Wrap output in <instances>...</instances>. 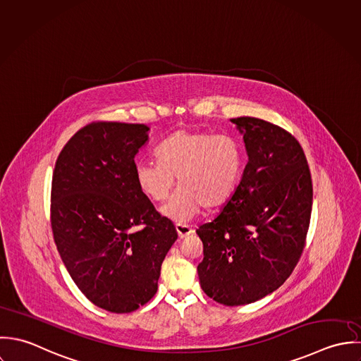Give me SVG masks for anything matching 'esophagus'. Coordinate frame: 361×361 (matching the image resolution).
<instances>
[{"instance_id":"esophagus-1","label":"esophagus","mask_w":361,"mask_h":361,"mask_svg":"<svg viewBox=\"0 0 361 361\" xmlns=\"http://www.w3.org/2000/svg\"><path fill=\"white\" fill-rule=\"evenodd\" d=\"M176 230H177V233H178V237H180V238L188 237L190 234H192V233H194V230H192L190 226H187V224H176Z\"/></svg>"}]
</instances>
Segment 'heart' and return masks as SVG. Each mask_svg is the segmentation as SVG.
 Instances as JSON below:
<instances>
[{
  "instance_id": "heart-1",
  "label": "heart",
  "mask_w": 361,
  "mask_h": 361,
  "mask_svg": "<svg viewBox=\"0 0 361 361\" xmlns=\"http://www.w3.org/2000/svg\"><path fill=\"white\" fill-rule=\"evenodd\" d=\"M157 161L140 163L135 180L140 191L153 202H166L176 177L181 187L161 214L187 223L205 207L227 204L240 184L244 156L241 145L230 137L180 130L156 149Z\"/></svg>"
}]
</instances>
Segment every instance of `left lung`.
<instances>
[{"instance_id":"left-lung-1","label":"left lung","mask_w":361,"mask_h":361,"mask_svg":"<svg viewBox=\"0 0 361 361\" xmlns=\"http://www.w3.org/2000/svg\"><path fill=\"white\" fill-rule=\"evenodd\" d=\"M248 163L233 198L197 234L202 290L224 305H243L281 288L297 265L307 237L312 181L298 141L254 117L231 118Z\"/></svg>"}]
</instances>
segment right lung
<instances>
[{"mask_svg": "<svg viewBox=\"0 0 361 361\" xmlns=\"http://www.w3.org/2000/svg\"><path fill=\"white\" fill-rule=\"evenodd\" d=\"M149 127L92 123L61 150L51 183V226L78 288L97 307L131 312L157 290L161 262L177 240L135 180ZM140 228H137V226Z\"/></svg>", "mask_w": 361, "mask_h": 361, "instance_id": "1", "label": "right lung"}]
</instances>
